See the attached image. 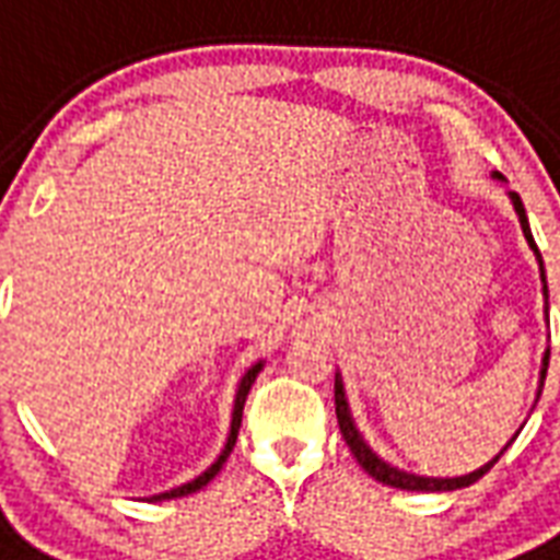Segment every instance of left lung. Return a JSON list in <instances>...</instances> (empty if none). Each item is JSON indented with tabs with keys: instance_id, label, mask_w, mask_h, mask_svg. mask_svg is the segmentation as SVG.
Masks as SVG:
<instances>
[{
	"instance_id": "obj_1",
	"label": "left lung",
	"mask_w": 560,
	"mask_h": 560,
	"mask_svg": "<svg viewBox=\"0 0 560 560\" xmlns=\"http://www.w3.org/2000/svg\"><path fill=\"white\" fill-rule=\"evenodd\" d=\"M501 178V175H498ZM510 199H513V208H516V214H520V223H522V232H525V238H528V244H532V250L537 253V262H540V277H542V295L549 292L546 289V275H542V259H540V250H537V244H534V235H532V226H528V218H525V206H522L520 194H510ZM546 370H549V352L542 354V370H540V390H542V378H546ZM540 390H537V399H540ZM334 406H337V423H340V432L342 439H346V444H349V451H352V456L358 459V465L364 468L366 475L375 477L378 483H385V487H397V489H409V492H451V489H463V487H471V483H477L480 477L487 475L489 468L504 456V451H508L510 444L516 442V435L510 439L508 444H504V451L498 453V456H492L487 465H480L477 471H471V475H463V477H420V475H409V471H399V468H394V465H387L385 459H378L373 451H370V444L364 442V435L358 432V427H354L352 420V411H349V402H346V390H342V378L340 373H337V378H334Z\"/></svg>"
}]
</instances>
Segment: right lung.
I'll list each match as a JSON object with an SVG mask.
<instances>
[{"label": "right lung", "mask_w": 560, "mask_h": 560, "mask_svg": "<svg viewBox=\"0 0 560 560\" xmlns=\"http://www.w3.org/2000/svg\"><path fill=\"white\" fill-rule=\"evenodd\" d=\"M259 370H262V361L259 364H253L247 373L241 375L238 382V390H235V406H232V423H230V435H226V444H223V451H220V456L214 459V463L208 465L206 471L199 477H194L190 483H182V487L170 489V492H161V495H151L149 501H163V498H182V495H190V492H196V489H202L208 483V480H214V475H218L220 468H223V463L230 459L232 447H235V439H238V430H241V415H244V402H247V394H250L253 382H256V375H259Z\"/></svg>", "instance_id": "1"}]
</instances>
